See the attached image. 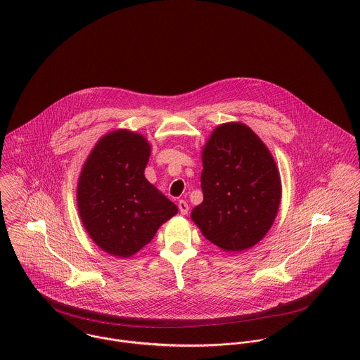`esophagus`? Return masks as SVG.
I'll use <instances>...</instances> for the list:
<instances>
[{"label":"esophagus","mask_w":360,"mask_h":360,"mask_svg":"<svg viewBox=\"0 0 360 360\" xmlns=\"http://www.w3.org/2000/svg\"><path fill=\"white\" fill-rule=\"evenodd\" d=\"M188 209H190V206H188V204H187L186 201L181 200V201L179 202V210H180L181 214H187V213H188Z\"/></svg>","instance_id":"34e87169"}]
</instances>
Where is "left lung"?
<instances>
[{
    "label": "left lung",
    "mask_w": 360,
    "mask_h": 360,
    "mask_svg": "<svg viewBox=\"0 0 360 360\" xmlns=\"http://www.w3.org/2000/svg\"><path fill=\"white\" fill-rule=\"evenodd\" d=\"M202 204L191 212L206 240L226 252L245 251L271 227L281 200L276 162L243 123H224L202 151Z\"/></svg>",
    "instance_id": "left-lung-1"
}]
</instances>
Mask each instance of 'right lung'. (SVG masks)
Here are the masks:
<instances>
[{"mask_svg":"<svg viewBox=\"0 0 360 360\" xmlns=\"http://www.w3.org/2000/svg\"><path fill=\"white\" fill-rule=\"evenodd\" d=\"M151 154L146 137L129 130L103 136L77 184V207L93 241L113 257H129L153 238L177 206L144 176Z\"/></svg>","mask_w":360,"mask_h":360,"instance_id":"1","label":"right lung"}]
</instances>
